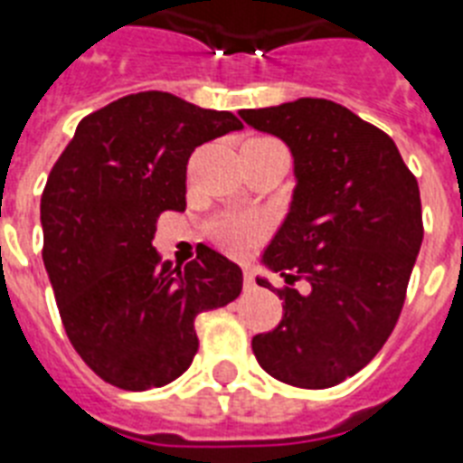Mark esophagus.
<instances>
[{"mask_svg":"<svg viewBox=\"0 0 463 463\" xmlns=\"http://www.w3.org/2000/svg\"><path fill=\"white\" fill-rule=\"evenodd\" d=\"M244 288L247 290H254L257 288V280H254V270L244 269Z\"/></svg>","mask_w":463,"mask_h":463,"instance_id":"esophagus-1","label":"esophagus"}]
</instances>
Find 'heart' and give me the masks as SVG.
<instances>
[{
	"label": "heart",
	"instance_id": "b5f03b06",
	"mask_svg": "<svg viewBox=\"0 0 463 463\" xmlns=\"http://www.w3.org/2000/svg\"><path fill=\"white\" fill-rule=\"evenodd\" d=\"M257 142H276L264 135H254L244 145H257ZM264 235V225L259 223L257 219L251 216H228V219L219 221L213 225V238L219 240L228 251H235V254H244L250 251L254 244L261 240Z\"/></svg>",
	"mask_w": 463,
	"mask_h": 463
}]
</instances>
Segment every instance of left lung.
<instances>
[{
    "label": "left lung",
    "mask_w": 463,
    "mask_h": 463,
    "mask_svg": "<svg viewBox=\"0 0 463 463\" xmlns=\"http://www.w3.org/2000/svg\"><path fill=\"white\" fill-rule=\"evenodd\" d=\"M240 116L290 146L297 178L264 251L288 283L276 290L283 321L251 349L276 381L333 388L381 352L400 318L423 240L419 183L390 135L335 101L302 97Z\"/></svg>",
    "instance_id": "left-lung-1"
}]
</instances>
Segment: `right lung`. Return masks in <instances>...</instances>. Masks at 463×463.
<instances>
[{
    "label": "right lung",
    "instance_id": "1",
    "mask_svg": "<svg viewBox=\"0 0 463 463\" xmlns=\"http://www.w3.org/2000/svg\"><path fill=\"white\" fill-rule=\"evenodd\" d=\"M231 111L137 92L85 116L40 202L43 261L71 345L101 381L142 392L193 364L194 318L242 290V270L204 247L185 269L154 250L156 219L185 209L194 146L240 130Z\"/></svg>",
    "mask_w": 463,
    "mask_h": 463
}]
</instances>
